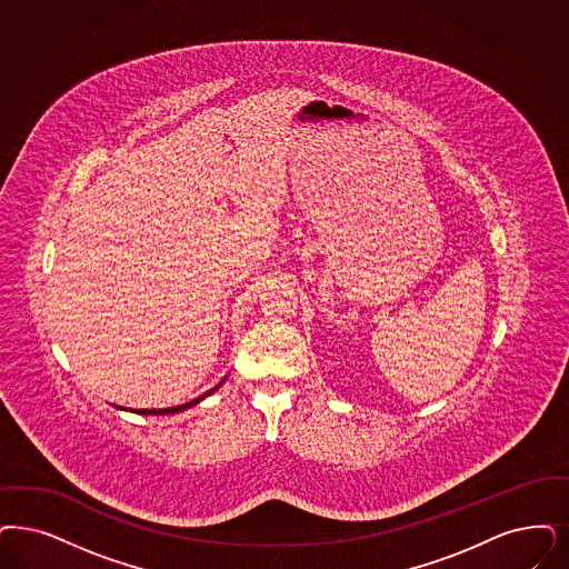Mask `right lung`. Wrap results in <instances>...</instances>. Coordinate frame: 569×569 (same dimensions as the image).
<instances>
[{"mask_svg":"<svg viewBox=\"0 0 569 569\" xmlns=\"http://www.w3.org/2000/svg\"><path fill=\"white\" fill-rule=\"evenodd\" d=\"M221 383H223V381H221ZM221 383H219V386H214V388H212V390H209L207 395H202V397H198V399H193L191 400V402H186V405H179V407H170V409H141V411H137V413H141V416H143V413H146V416H148V413L149 416H167V413H177V411H186V409H190V407H193L196 402H200V400L207 399V397H209V395H212V392H214L217 388H221ZM118 409H122V407H118Z\"/></svg>","mask_w":569,"mask_h":569,"instance_id":"add662e5","label":"right lung"}]
</instances>
